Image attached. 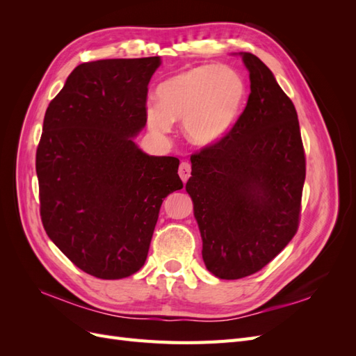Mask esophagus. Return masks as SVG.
<instances>
[{
  "instance_id": "34e87169",
  "label": "esophagus",
  "mask_w": 356,
  "mask_h": 356,
  "mask_svg": "<svg viewBox=\"0 0 356 356\" xmlns=\"http://www.w3.org/2000/svg\"><path fill=\"white\" fill-rule=\"evenodd\" d=\"M179 177H181V179L184 181V182H187V179L190 178V175H191V166H190V163L188 161H182L181 163V166H179Z\"/></svg>"
}]
</instances>
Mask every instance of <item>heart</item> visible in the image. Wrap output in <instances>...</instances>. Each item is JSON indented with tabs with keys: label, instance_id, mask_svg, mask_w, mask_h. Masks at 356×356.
I'll use <instances>...</instances> for the list:
<instances>
[{
	"label": "heart",
	"instance_id": "b5f03b06",
	"mask_svg": "<svg viewBox=\"0 0 356 356\" xmlns=\"http://www.w3.org/2000/svg\"><path fill=\"white\" fill-rule=\"evenodd\" d=\"M159 102L145 105V120L156 134H166L174 120H184L193 144L213 145L232 131L242 113L246 83L227 65H203L178 72L159 84Z\"/></svg>",
	"mask_w": 356,
	"mask_h": 356
}]
</instances>
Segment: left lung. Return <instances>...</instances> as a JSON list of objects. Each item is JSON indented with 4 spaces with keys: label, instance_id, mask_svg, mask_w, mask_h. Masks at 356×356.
<instances>
[{
    "label": "left lung",
    "instance_id": "obj_1",
    "mask_svg": "<svg viewBox=\"0 0 356 356\" xmlns=\"http://www.w3.org/2000/svg\"><path fill=\"white\" fill-rule=\"evenodd\" d=\"M242 58L251 80L245 110L227 136L191 154L186 186L204 266L220 279L257 273L291 242L306 178L293 101L255 55Z\"/></svg>",
    "mask_w": 356,
    "mask_h": 356
}]
</instances>
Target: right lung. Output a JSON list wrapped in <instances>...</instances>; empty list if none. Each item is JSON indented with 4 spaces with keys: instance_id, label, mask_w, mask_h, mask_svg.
<instances>
[{
    "instance_id": "right-lung-1",
    "label": "right lung",
    "mask_w": 356,
    "mask_h": 356,
    "mask_svg": "<svg viewBox=\"0 0 356 356\" xmlns=\"http://www.w3.org/2000/svg\"><path fill=\"white\" fill-rule=\"evenodd\" d=\"M159 65V56L80 63L44 115L35 154L42 227L95 277L144 266L163 199L184 187L177 157L148 156L132 141Z\"/></svg>"
}]
</instances>
